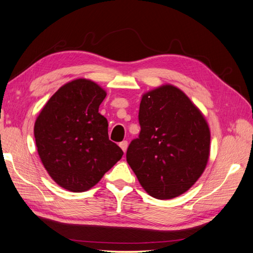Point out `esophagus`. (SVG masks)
<instances>
[{"mask_svg": "<svg viewBox=\"0 0 253 253\" xmlns=\"http://www.w3.org/2000/svg\"><path fill=\"white\" fill-rule=\"evenodd\" d=\"M120 146H121V148H122V150H123V151H124V153H125V152L127 151V148H128V142H127V141H126V140H124V141H122V142L120 143Z\"/></svg>", "mask_w": 253, "mask_h": 253, "instance_id": "esophagus-1", "label": "esophagus"}]
</instances>
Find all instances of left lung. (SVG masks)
Returning a JSON list of instances; mask_svg holds the SVG:
<instances>
[{
  "mask_svg": "<svg viewBox=\"0 0 253 253\" xmlns=\"http://www.w3.org/2000/svg\"><path fill=\"white\" fill-rule=\"evenodd\" d=\"M138 119L141 130L128 146L127 163L151 196L181 195L206 168L210 150L206 120L172 85L143 95Z\"/></svg>",
  "mask_w": 253,
  "mask_h": 253,
  "instance_id": "8db88e82",
  "label": "left lung"
}]
</instances>
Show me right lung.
<instances>
[{
    "mask_svg": "<svg viewBox=\"0 0 253 253\" xmlns=\"http://www.w3.org/2000/svg\"><path fill=\"white\" fill-rule=\"evenodd\" d=\"M105 96L91 81H72L51 96L35 121L41 161L63 189L89 190L124 154L109 139L108 121L99 113Z\"/></svg>",
    "mask_w": 253,
    "mask_h": 253,
    "instance_id": "1",
    "label": "right lung"
}]
</instances>
